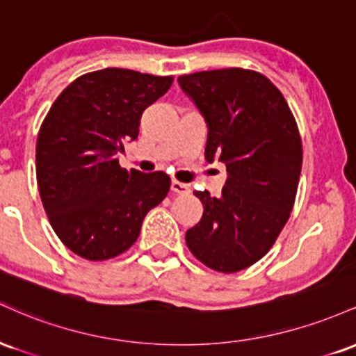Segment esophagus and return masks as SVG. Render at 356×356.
<instances>
[{
	"label": "esophagus",
	"instance_id": "obj_1",
	"mask_svg": "<svg viewBox=\"0 0 356 356\" xmlns=\"http://www.w3.org/2000/svg\"><path fill=\"white\" fill-rule=\"evenodd\" d=\"M170 189H172L175 194H189L191 186H189V184L172 181V184H170Z\"/></svg>",
	"mask_w": 356,
	"mask_h": 356
}]
</instances>
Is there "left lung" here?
I'll use <instances>...</instances> for the list:
<instances>
[{"mask_svg": "<svg viewBox=\"0 0 356 356\" xmlns=\"http://www.w3.org/2000/svg\"><path fill=\"white\" fill-rule=\"evenodd\" d=\"M206 118V161L226 164L219 197L195 191L202 218L186 232L191 252L219 273L257 263L288 222L300 182L303 147L283 93L246 68L197 72L177 79Z\"/></svg>", "mask_w": 356, "mask_h": 356, "instance_id": "left-lung-1", "label": "left lung"}]
</instances>
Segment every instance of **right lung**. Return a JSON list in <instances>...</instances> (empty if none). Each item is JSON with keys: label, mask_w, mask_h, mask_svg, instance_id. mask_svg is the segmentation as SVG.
Returning a JSON list of instances; mask_svg holds the SVG:
<instances>
[{"label": "right lung", "mask_w": 356, "mask_h": 356, "mask_svg": "<svg viewBox=\"0 0 356 356\" xmlns=\"http://www.w3.org/2000/svg\"><path fill=\"white\" fill-rule=\"evenodd\" d=\"M172 80L127 68L85 73L60 93L40 127V197L61 243L83 259L125 252L170 189L165 172L127 170L118 154L136 140L142 112Z\"/></svg>", "instance_id": "obj_1"}]
</instances>
